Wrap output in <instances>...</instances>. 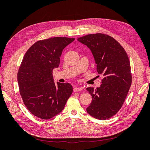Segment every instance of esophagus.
I'll return each mask as SVG.
<instances>
[{"mask_svg": "<svg viewBox=\"0 0 150 150\" xmlns=\"http://www.w3.org/2000/svg\"><path fill=\"white\" fill-rule=\"evenodd\" d=\"M83 89L82 88H80V87H75L74 89H73V91L74 92H79L80 91H81Z\"/></svg>", "mask_w": 150, "mask_h": 150, "instance_id": "obj_1", "label": "esophagus"}]
</instances>
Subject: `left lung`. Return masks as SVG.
I'll use <instances>...</instances> for the list:
<instances>
[{"label": "left lung", "mask_w": 150, "mask_h": 150, "mask_svg": "<svg viewBox=\"0 0 150 150\" xmlns=\"http://www.w3.org/2000/svg\"><path fill=\"white\" fill-rule=\"evenodd\" d=\"M78 40L91 51L98 74L103 77L100 87L86 88L93 98L86 111L97 120L110 118L121 108L132 82L128 54L116 39L106 34H88Z\"/></svg>", "instance_id": "obj_1"}]
</instances>
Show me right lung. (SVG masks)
I'll return each instance as SVG.
<instances>
[{
    "instance_id": "obj_1",
    "label": "right lung",
    "mask_w": 150,
    "mask_h": 150,
    "mask_svg": "<svg viewBox=\"0 0 150 150\" xmlns=\"http://www.w3.org/2000/svg\"><path fill=\"white\" fill-rule=\"evenodd\" d=\"M74 38L55 37L38 40L25 54L17 73L19 93L34 116L49 120L64 109L72 93L69 83L54 82L52 70L60 64L62 52Z\"/></svg>"
}]
</instances>
